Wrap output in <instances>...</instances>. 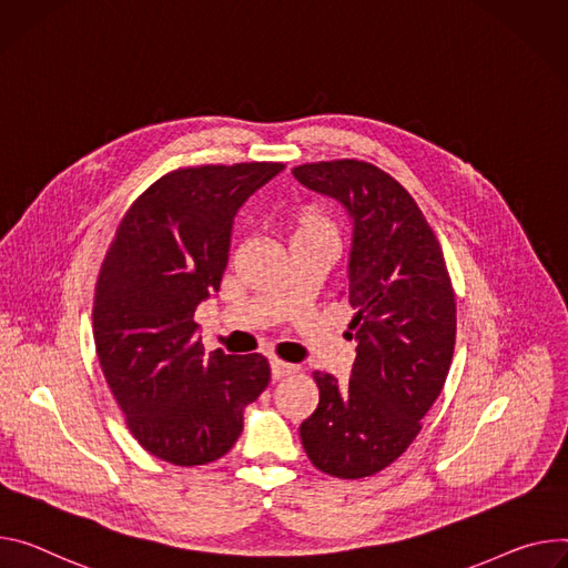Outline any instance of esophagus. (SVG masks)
<instances>
[{"label": "esophagus", "mask_w": 568, "mask_h": 568, "mask_svg": "<svg viewBox=\"0 0 568 568\" xmlns=\"http://www.w3.org/2000/svg\"><path fill=\"white\" fill-rule=\"evenodd\" d=\"M298 372V367L296 365H290V363H285V359H281V357H272V376L278 381V378H285V376H290V374H296Z\"/></svg>", "instance_id": "1"}]
</instances>
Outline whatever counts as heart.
Listing matches in <instances>:
<instances>
[{"label":"heart","mask_w":568,"mask_h":568,"mask_svg":"<svg viewBox=\"0 0 568 568\" xmlns=\"http://www.w3.org/2000/svg\"><path fill=\"white\" fill-rule=\"evenodd\" d=\"M301 229H317V231H333V226H331V220H328V215L324 213V211H320V209H311V211H305L303 215H301ZM298 229V231H301Z\"/></svg>","instance_id":"b5f03b06"}]
</instances>
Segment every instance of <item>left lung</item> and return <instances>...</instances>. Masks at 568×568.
Masks as SVG:
<instances>
[{"label": "left lung", "instance_id": "1", "mask_svg": "<svg viewBox=\"0 0 568 568\" xmlns=\"http://www.w3.org/2000/svg\"><path fill=\"white\" fill-rule=\"evenodd\" d=\"M335 196L353 220L348 328L357 348L348 385L315 372L320 405L301 444L328 476L367 478L398 459L444 389L455 348V292L444 251L417 201L381 168L320 161L292 170Z\"/></svg>", "mask_w": 568, "mask_h": 568}]
</instances>
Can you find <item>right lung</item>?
Returning <instances> with one entry per match:
<instances>
[{"label": "right lung", "mask_w": 568, "mask_h": 568, "mask_svg": "<svg viewBox=\"0 0 568 568\" xmlns=\"http://www.w3.org/2000/svg\"><path fill=\"white\" fill-rule=\"evenodd\" d=\"M283 163L179 168L126 211L101 263L92 335L101 372L138 444L176 467L220 459L242 409L265 392L263 353L205 355L196 305L220 290L240 205Z\"/></svg>", "instance_id": "add662e5"}]
</instances>
